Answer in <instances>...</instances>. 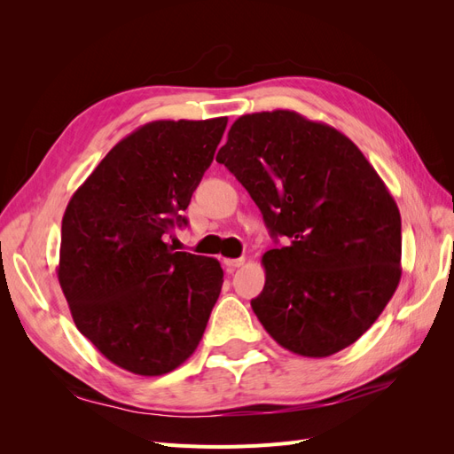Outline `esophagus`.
<instances>
[{"instance_id": "34e87169", "label": "esophagus", "mask_w": 454, "mask_h": 454, "mask_svg": "<svg viewBox=\"0 0 454 454\" xmlns=\"http://www.w3.org/2000/svg\"><path fill=\"white\" fill-rule=\"evenodd\" d=\"M223 263L229 267V269H239L246 263L244 257H239V259H223Z\"/></svg>"}]
</instances>
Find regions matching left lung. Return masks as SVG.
<instances>
[{
    "instance_id": "8db88e82",
    "label": "left lung",
    "mask_w": 454,
    "mask_h": 454,
    "mask_svg": "<svg viewBox=\"0 0 454 454\" xmlns=\"http://www.w3.org/2000/svg\"><path fill=\"white\" fill-rule=\"evenodd\" d=\"M274 239L252 309L280 347L325 358L358 340L402 278V217L380 176L337 129L290 109L239 117L215 157Z\"/></svg>"
}]
</instances>
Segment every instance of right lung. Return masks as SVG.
<instances>
[{"label":"right lung","mask_w":454,"mask_h":454,"mask_svg":"<svg viewBox=\"0 0 454 454\" xmlns=\"http://www.w3.org/2000/svg\"><path fill=\"white\" fill-rule=\"evenodd\" d=\"M227 117L153 121L122 138L67 202L59 282L77 329L134 375L193 354L222 292L217 259L164 242L214 160Z\"/></svg>","instance_id":"1"}]
</instances>
